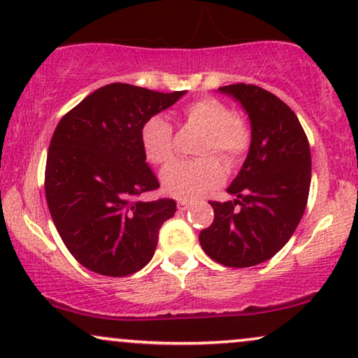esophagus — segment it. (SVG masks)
<instances>
[{"mask_svg": "<svg viewBox=\"0 0 358 358\" xmlns=\"http://www.w3.org/2000/svg\"><path fill=\"white\" fill-rule=\"evenodd\" d=\"M192 207L191 202H186V201H179L178 202V209L179 210H189Z\"/></svg>", "mask_w": 358, "mask_h": 358, "instance_id": "34e87169", "label": "esophagus"}]
</instances>
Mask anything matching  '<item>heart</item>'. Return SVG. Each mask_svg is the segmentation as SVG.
<instances>
[{
    "instance_id": "obj_1",
    "label": "heart",
    "mask_w": 358,
    "mask_h": 358,
    "mask_svg": "<svg viewBox=\"0 0 358 358\" xmlns=\"http://www.w3.org/2000/svg\"><path fill=\"white\" fill-rule=\"evenodd\" d=\"M187 117L209 132L202 148V156L215 154L227 164L241 159L249 145V131L237 119L229 106L217 99L206 98L189 104ZM141 143L145 157L154 164H167L174 156V132L164 116L156 114L144 122ZM224 179L222 166L217 159L174 161L161 172V184L166 194L180 201H196L217 187Z\"/></svg>"
}]
</instances>
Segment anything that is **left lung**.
<instances>
[{
    "label": "left lung",
    "mask_w": 358,
    "mask_h": 358,
    "mask_svg": "<svg viewBox=\"0 0 358 358\" xmlns=\"http://www.w3.org/2000/svg\"><path fill=\"white\" fill-rule=\"evenodd\" d=\"M219 92L245 111L250 145L227 187L234 204L210 202L214 222L199 242L222 266L252 267L279 252L301 222L310 189V148L295 113L275 94L252 85L222 86Z\"/></svg>",
    "instance_id": "obj_1"
}]
</instances>
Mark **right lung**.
I'll return each instance as SVG.
<instances>
[{
  "instance_id": "obj_1",
  "label": "right lung",
  "mask_w": 358,
  "mask_h": 358,
  "mask_svg": "<svg viewBox=\"0 0 358 358\" xmlns=\"http://www.w3.org/2000/svg\"><path fill=\"white\" fill-rule=\"evenodd\" d=\"M184 94L113 83L86 96L57 124L48 151L46 201L64 245L90 271L124 277L152 259L176 201H131L159 187L141 129Z\"/></svg>"
}]
</instances>
